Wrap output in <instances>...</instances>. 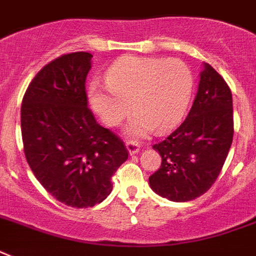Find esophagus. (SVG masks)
I'll return each instance as SVG.
<instances>
[{
  "label": "esophagus",
  "mask_w": 256,
  "mask_h": 256,
  "mask_svg": "<svg viewBox=\"0 0 256 256\" xmlns=\"http://www.w3.org/2000/svg\"><path fill=\"white\" fill-rule=\"evenodd\" d=\"M126 148H128V152L130 156H134V154H138L140 152V144L134 142V140H128L126 142Z\"/></svg>",
  "instance_id": "34e87169"
}]
</instances>
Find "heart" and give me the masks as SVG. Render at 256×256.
<instances>
[{"label":"heart","instance_id":"b5f03b06","mask_svg":"<svg viewBox=\"0 0 256 256\" xmlns=\"http://www.w3.org/2000/svg\"><path fill=\"white\" fill-rule=\"evenodd\" d=\"M106 82L108 86H88V104L112 128L134 108L138 112L126 132L136 138L146 136L156 128L166 132L178 124L192 94V74L178 60L126 57L108 69Z\"/></svg>","mask_w":256,"mask_h":256}]
</instances>
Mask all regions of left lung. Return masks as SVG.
<instances>
[{"label":"left lung","mask_w":256,"mask_h":256,"mask_svg":"<svg viewBox=\"0 0 256 256\" xmlns=\"http://www.w3.org/2000/svg\"><path fill=\"white\" fill-rule=\"evenodd\" d=\"M199 77L186 120L152 146L162 164L148 183L154 192L172 202H188L204 194L218 178L232 144L230 88L208 64H203Z\"/></svg>","instance_id":"1"}]
</instances>
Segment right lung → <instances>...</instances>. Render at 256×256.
Masks as SVG:
<instances>
[{
	"label": "right lung",
	"instance_id": "obj_1",
	"mask_svg": "<svg viewBox=\"0 0 256 256\" xmlns=\"http://www.w3.org/2000/svg\"><path fill=\"white\" fill-rule=\"evenodd\" d=\"M92 58L77 52L44 66L21 106L24 152L33 174L57 200L77 208L108 198L112 176L128 156L124 142L88 108Z\"/></svg>",
	"mask_w": 256,
	"mask_h": 256
}]
</instances>
